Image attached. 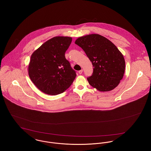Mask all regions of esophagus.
Segmentation results:
<instances>
[{
    "mask_svg": "<svg viewBox=\"0 0 151 151\" xmlns=\"http://www.w3.org/2000/svg\"><path fill=\"white\" fill-rule=\"evenodd\" d=\"M83 70L81 69V70H80V71H78V73L80 74H81L82 73H83Z\"/></svg>",
    "mask_w": 151,
    "mask_h": 151,
    "instance_id": "obj_1",
    "label": "esophagus"
}]
</instances>
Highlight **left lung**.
Wrapping results in <instances>:
<instances>
[{
	"instance_id": "left-lung-1",
	"label": "left lung",
	"mask_w": 151,
	"mask_h": 151,
	"mask_svg": "<svg viewBox=\"0 0 151 151\" xmlns=\"http://www.w3.org/2000/svg\"><path fill=\"white\" fill-rule=\"evenodd\" d=\"M75 43L84 50L94 67L92 75L87 78L91 86L107 92L119 84L124 74L125 60L114 43L96 34L81 37Z\"/></svg>"
}]
</instances>
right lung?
<instances>
[{
	"instance_id": "right-lung-1",
	"label": "right lung",
	"mask_w": 151,
	"mask_h": 151,
	"mask_svg": "<svg viewBox=\"0 0 151 151\" xmlns=\"http://www.w3.org/2000/svg\"><path fill=\"white\" fill-rule=\"evenodd\" d=\"M72 38L55 37L35 50L28 65V75L42 92L51 95L63 93L74 81L76 71L65 58Z\"/></svg>"
}]
</instances>
